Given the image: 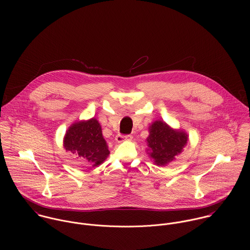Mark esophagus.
<instances>
[{"label": "esophagus", "instance_id": "1", "mask_svg": "<svg viewBox=\"0 0 250 250\" xmlns=\"http://www.w3.org/2000/svg\"><path fill=\"white\" fill-rule=\"evenodd\" d=\"M132 139V136L131 135H121V134H119V135H117V137H116V140L118 141V142H122V141H125V140H131Z\"/></svg>", "mask_w": 250, "mask_h": 250}]
</instances>
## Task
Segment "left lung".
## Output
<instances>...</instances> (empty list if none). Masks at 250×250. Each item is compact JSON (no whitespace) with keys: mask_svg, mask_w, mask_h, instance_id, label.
I'll list each match as a JSON object with an SVG mask.
<instances>
[{"mask_svg":"<svg viewBox=\"0 0 250 250\" xmlns=\"http://www.w3.org/2000/svg\"><path fill=\"white\" fill-rule=\"evenodd\" d=\"M148 154L158 166H166L180 154L187 145L188 134L183 130L171 128L162 121H155L149 126L146 139Z\"/></svg>","mask_w":250,"mask_h":250,"instance_id":"left-lung-1","label":"left lung"}]
</instances>
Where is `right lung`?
I'll return each mask as SVG.
<instances>
[{"label":"right lung","mask_w":250,"mask_h":250,"mask_svg":"<svg viewBox=\"0 0 250 250\" xmlns=\"http://www.w3.org/2000/svg\"><path fill=\"white\" fill-rule=\"evenodd\" d=\"M64 147L93 167L102 164L110 154L101 125L94 118L71 125L64 137Z\"/></svg>","instance_id":"add662e5"}]
</instances>
